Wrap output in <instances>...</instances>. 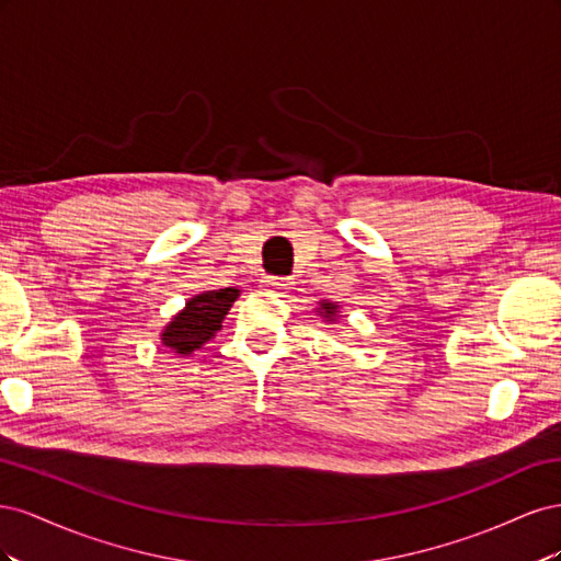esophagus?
<instances>
[{
	"mask_svg": "<svg viewBox=\"0 0 561 561\" xmlns=\"http://www.w3.org/2000/svg\"><path fill=\"white\" fill-rule=\"evenodd\" d=\"M287 285H290V280L287 278H276V276H264L262 278V287H266V290H271V293H285L287 290Z\"/></svg>",
	"mask_w": 561,
	"mask_h": 561,
	"instance_id": "1",
	"label": "esophagus"
}]
</instances>
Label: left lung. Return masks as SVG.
<instances>
[{
	"instance_id": "left-lung-1",
	"label": "left lung",
	"mask_w": 561,
	"mask_h": 561,
	"mask_svg": "<svg viewBox=\"0 0 561 561\" xmlns=\"http://www.w3.org/2000/svg\"><path fill=\"white\" fill-rule=\"evenodd\" d=\"M320 304V309H318V313L325 318V320H334L336 318V313H339V304L336 301H328V299H322V301H318Z\"/></svg>"
}]
</instances>
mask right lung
Listing matches in <instances>:
<instances>
[{
  "mask_svg": "<svg viewBox=\"0 0 561 561\" xmlns=\"http://www.w3.org/2000/svg\"><path fill=\"white\" fill-rule=\"evenodd\" d=\"M239 293L241 290H236V287H225V290L194 295L161 332L163 346L178 355H190L210 342L215 332L222 328V320L229 313L231 304L239 299Z\"/></svg>",
  "mask_w": 561,
  "mask_h": 561,
  "instance_id": "right-lung-1",
  "label": "right lung"
}]
</instances>
